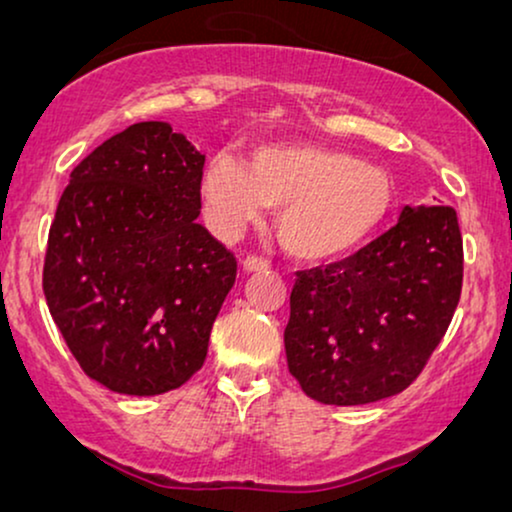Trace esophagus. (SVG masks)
I'll return each instance as SVG.
<instances>
[{"label": "esophagus", "instance_id": "1", "mask_svg": "<svg viewBox=\"0 0 512 512\" xmlns=\"http://www.w3.org/2000/svg\"><path fill=\"white\" fill-rule=\"evenodd\" d=\"M268 268H270V263L263 261V258H256V256H247L242 261V270L247 272V275H251V272H263Z\"/></svg>", "mask_w": 512, "mask_h": 512}]
</instances>
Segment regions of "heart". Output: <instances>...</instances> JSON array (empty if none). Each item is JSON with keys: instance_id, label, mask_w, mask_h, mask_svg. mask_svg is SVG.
Returning a JSON list of instances; mask_svg holds the SVG:
<instances>
[{"instance_id": "obj_1", "label": "heart", "mask_w": 512, "mask_h": 512, "mask_svg": "<svg viewBox=\"0 0 512 512\" xmlns=\"http://www.w3.org/2000/svg\"><path fill=\"white\" fill-rule=\"evenodd\" d=\"M205 214L223 240L277 209V237L303 261H326L366 242L394 207L380 165L319 144H258L249 167L230 153L209 158L200 179Z\"/></svg>"}]
</instances>
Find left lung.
Returning a JSON list of instances; mask_svg holds the SVG:
<instances>
[{"instance_id":"left-lung-1","label":"left lung","mask_w":512,"mask_h":512,"mask_svg":"<svg viewBox=\"0 0 512 512\" xmlns=\"http://www.w3.org/2000/svg\"><path fill=\"white\" fill-rule=\"evenodd\" d=\"M464 249L452 207L405 205L345 261L298 272L284 331L289 373L326 405L401 394L457 310Z\"/></svg>"}]
</instances>
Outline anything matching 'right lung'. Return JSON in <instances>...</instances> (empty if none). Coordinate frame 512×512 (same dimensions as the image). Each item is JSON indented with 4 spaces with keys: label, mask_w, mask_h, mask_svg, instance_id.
Masks as SVG:
<instances>
[{
    "label": "right lung",
    "mask_w": 512,
    "mask_h": 512,
    "mask_svg": "<svg viewBox=\"0 0 512 512\" xmlns=\"http://www.w3.org/2000/svg\"><path fill=\"white\" fill-rule=\"evenodd\" d=\"M205 153L142 121L83 158L48 233L44 293L90 380L125 396L179 389L205 363L237 261L198 223Z\"/></svg>",
    "instance_id": "obj_1"
}]
</instances>
